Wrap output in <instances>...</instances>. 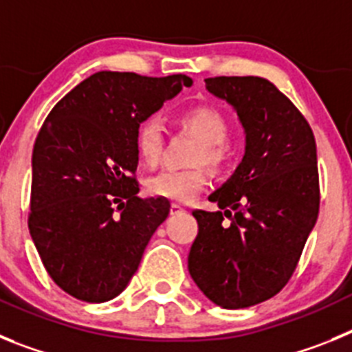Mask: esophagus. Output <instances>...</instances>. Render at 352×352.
I'll list each match as a JSON object with an SVG mask.
<instances>
[{
  "label": "esophagus",
  "mask_w": 352,
  "mask_h": 352,
  "mask_svg": "<svg viewBox=\"0 0 352 352\" xmlns=\"http://www.w3.org/2000/svg\"><path fill=\"white\" fill-rule=\"evenodd\" d=\"M183 211H185V208H183L182 204L178 203L170 204V214H178V213H183Z\"/></svg>",
  "instance_id": "1"
}]
</instances>
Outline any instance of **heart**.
I'll return each instance as SVG.
<instances>
[{"instance_id":"b5f03b06","label":"heart","mask_w":352,"mask_h":352,"mask_svg":"<svg viewBox=\"0 0 352 352\" xmlns=\"http://www.w3.org/2000/svg\"><path fill=\"white\" fill-rule=\"evenodd\" d=\"M179 125L201 141L195 153V164H206L211 169L222 170L231 160V149L226 144L229 123L220 111L210 105L192 107L179 116ZM135 148L146 166H157L164 149V133L155 118H148L138 126ZM210 173L206 167L192 169H167L155 174L146 183L151 195L170 201H188L208 185Z\"/></svg>"}]
</instances>
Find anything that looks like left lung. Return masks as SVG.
<instances>
[{
  "instance_id": "1",
  "label": "left lung",
  "mask_w": 352,
  "mask_h": 352,
  "mask_svg": "<svg viewBox=\"0 0 352 352\" xmlns=\"http://www.w3.org/2000/svg\"><path fill=\"white\" fill-rule=\"evenodd\" d=\"M204 82L232 105L247 146L234 174L208 197L223 211H192L199 232L188 272L214 305L247 309L282 291L316 226V139L303 114L268 79Z\"/></svg>"
}]
</instances>
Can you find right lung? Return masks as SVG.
<instances>
[{
	"mask_svg": "<svg viewBox=\"0 0 352 352\" xmlns=\"http://www.w3.org/2000/svg\"><path fill=\"white\" fill-rule=\"evenodd\" d=\"M183 86H192L190 77L96 72L43 121L31 158L28 227L47 273L70 296L116 298L167 219V199L138 195L135 132Z\"/></svg>",
	"mask_w": 352,
	"mask_h": 352,
	"instance_id": "add662e5",
	"label": "right lung"
}]
</instances>
